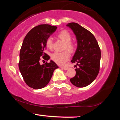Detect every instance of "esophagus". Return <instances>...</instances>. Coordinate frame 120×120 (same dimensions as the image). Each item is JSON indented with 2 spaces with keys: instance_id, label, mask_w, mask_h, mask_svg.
Returning <instances> with one entry per match:
<instances>
[{
  "instance_id": "1",
  "label": "esophagus",
  "mask_w": 120,
  "mask_h": 120,
  "mask_svg": "<svg viewBox=\"0 0 120 120\" xmlns=\"http://www.w3.org/2000/svg\"><path fill=\"white\" fill-rule=\"evenodd\" d=\"M60 68H61L62 69L65 70V71H66V70H68V67H60Z\"/></svg>"
}]
</instances>
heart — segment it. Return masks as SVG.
<instances>
[{
	"mask_svg": "<svg viewBox=\"0 0 120 120\" xmlns=\"http://www.w3.org/2000/svg\"><path fill=\"white\" fill-rule=\"evenodd\" d=\"M59 39L65 43L64 49H68L69 51L72 52L74 51L75 46L72 42H71V34L67 30H62L57 34ZM52 39L51 38H49L46 41V45L47 47L51 49L52 47ZM51 59L57 64L64 65L68 61L70 58L69 52L67 50L63 52H55L51 56Z\"/></svg>",
	"mask_w": 120,
	"mask_h": 120,
	"instance_id": "obj_1",
	"label": "heart"
}]
</instances>
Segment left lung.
<instances>
[{"mask_svg":"<svg viewBox=\"0 0 120 120\" xmlns=\"http://www.w3.org/2000/svg\"><path fill=\"white\" fill-rule=\"evenodd\" d=\"M77 41V47L71 62L78 66L75 75L70 79L71 83L78 87H84L95 79L100 69L101 52L97 41L91 33L78 24L69 23Z\"/></svg>","mask_w":120,"mask_h":120,"instance_id":"obj_1","label":"left lung"}]
</instances>
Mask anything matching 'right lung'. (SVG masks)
<instances>
[{
	"mask_svg": "<svg viewBox=\"0 0 120 120\" xmlns=\"http://www.w3.org/2000/svg\"><path fill=\"white\" fill-rule=\"evenodd\" d=\"M57 27L48 24L33 27L23 41L20 52L19 69L26 85L34 89L45 87L49 83L53 71L59 67L50 60L41 65L40 57L49 60L50 57L45 52L46 41L56 31Z\"/></svg>",
	"mask_w": 120,
	"mask_h": 120,
	"instance_id": "right-lung-1",
	"label": "right lung"
}]
</instances>
